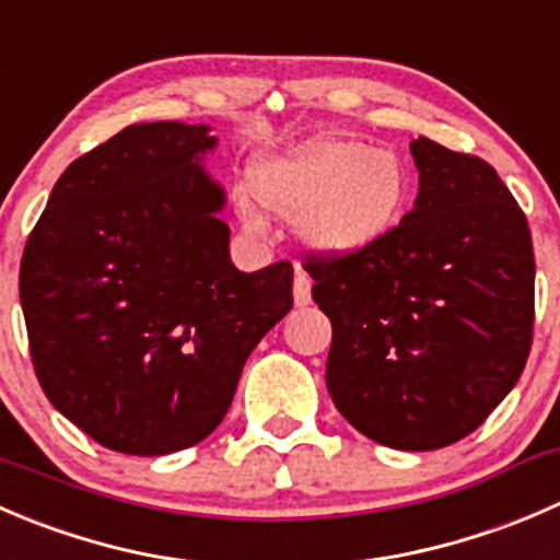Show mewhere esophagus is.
Here are the masks:
<instances>
[{"instance_id": "obj_1", "label": "esophagus", "mask_w": 560, "mask_h": 560, "mask_svg": "<svg viewBox=\"0 0 560 560\" xmlns=\"http://www.w3.org/2000/svg\"><path fill=\"white\" fill-rule=\"evenodd\" d=\"M292 298H295L298 308H303V306H308V303H312V281H308V276L303 273V270H298V273H295Z\"/></svg>"}]
</instances>
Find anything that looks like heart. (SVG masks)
Wrapping results in <instances>:
<instances>
[{
  "label": "heart",
  "instance_id": "1",
  "mask_svg": "<svg viewBox=\"0 0 560 560\" xmlns=\"http://www.w3.org/2000/svg\"><path fill=\"white\" fill-rule=\"evenodd\" d=\"M252 194L265 210L295 221L308 252L345 259L377 246L399 226L412 199V177L394 150L358 139L319 136L252 170ZM248 230L265 215L252 199L237 202Z\"/></svg>",
  "mask_w": 560,
  "mask_h": 560
}]
</instances>
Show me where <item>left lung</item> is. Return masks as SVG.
<instances>
[{
  "mask_svg": "<svg viewBox=\"0 0 560 560\" xmlns=\"http://www.w3.org/2000/svg\"><path fill=\"white\" fill-rule=\"evenodd\" d=\"M418 197L355 257H312L328 314L325 383L374 443L435 452L485 424L514 388L534 336V246L498 172L418 136Z\"/></svg>",
  "mask_w": 560,
  "mask_h": 560,
  "instance_id": "1",
  "label": "left lung"
}]
</instances>
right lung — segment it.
<instances>
[{
	"label": "right lung",
	"mask_w": 560,
	"mask_h": 560,
	"mask_svg": "<svg viewBox=\"0 0 560 560\" xmlns=\"http://www.w3.org/2000/svg\"><path fill=\"white\" fill-rule=\"evenodd\" d=\"M210 125L136 122L75 159L26 241L19 292L48 401L101 446L161 457L221 424L292 308V265L230 259Z\"/></svg>",
	"instance_id": "right-lung-1"
}]
</instances>
